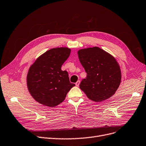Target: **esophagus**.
I'll return each instance as SVG.
<instances>
[{
  "label": "esophagus",
  "mask_w": 146,
  "mask_h": 146,
  "mask_svg": "<svg viewBox=\"0 0 146 146\" xmlns=\"http://www.w3.org/2000/svg\"><path fill=\"white\" fill-rule=\"evenodd\" d=\"M80 80H78L77 82H76V83H75L76 86H79V84H80Z\"/></svg>",
  "instance_id": "esophagus-1"
}]
</instances>
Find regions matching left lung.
Listing matches in <instances>:
<instances>
[{"instance_id":"1","label":"left lung","mask_w":146,"mask_h":146,"mask_svg":"<svg viewBox=\"0 0 146 146\" xmlns=\"http://www.w3.org/2000/svg\"><path fill=\"white\" fill-rule=\"evenodd\" d=\"M78 57L87 73L79 87L94 102H102L114 95L121 80L119 66L116 59L98 47L81 49Z\"/></svg>"}]
</instances>
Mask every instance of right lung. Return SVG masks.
Here are the masks:
<instances>
[{"label": "right lung", "mask_w": 146, "mask_h": 146, "mask_svg": "<svg viewBox=\"0 0 146 146\" xmlns=\"http://www.w3.org/2000/svg\"><path fill=\"white\" fill-rule=\"evenodd\" d=\"M67 47L52 48L38 57L27 74V86L36 101L49 107L62 102L68 91L75 86L70 82L68 72L61 66L70 54Z\"/></svg>", "instance_id": "obj_1"}]
</instances>
